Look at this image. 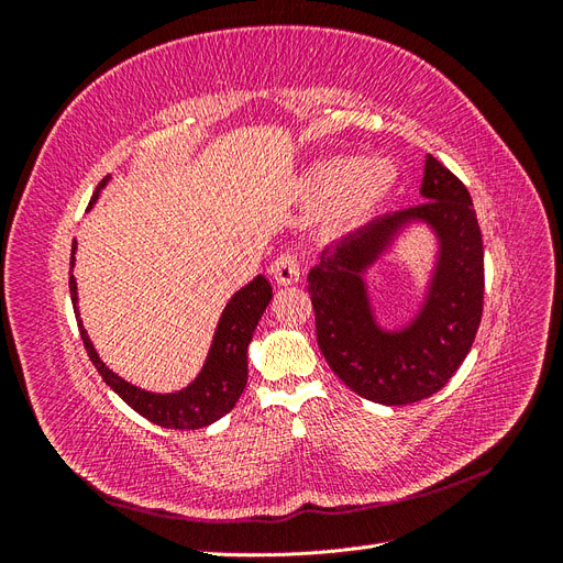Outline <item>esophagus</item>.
Returning <instances> with one entry per match:
<instances>
[{
  "label": "esophagus",
  "instance_id": "obj_1",
  "mask_svg": "<svg viewBox=\"0 0 563 563\" xmlns=\"http://www.w3.org/2000/svg\"><path fill=\"white\" fill-rule=\"evenodd\" d=\"M269 272H272V279H275L279 286H291L300 279V267L291 253H282L279 258L272 263Z\"/></svg>",
  "mask_w": 563,
  "mask_h": 563
}]
</instances>
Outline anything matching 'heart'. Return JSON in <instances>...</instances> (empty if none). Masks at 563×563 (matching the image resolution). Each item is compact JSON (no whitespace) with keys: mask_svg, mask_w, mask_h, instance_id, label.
I'll list each match as a JSON object with an SVG mask.
<instances>
[{"mask_svg":"<svg viewBox=\"0 0 563 563\" xmlns=\"http://www.w3.org/2000/svg\"><path fill=\"white\" fill-rule=\"evenodd\" d=\"M397 185L399 168L391 159L338 155L310 166L300 197L321 203L319 223L329 234H350L376 218Z\"/></svg>","mask_w":563,"mask_h":563,"instance_id":"1","label":"heart"}]
</instances>
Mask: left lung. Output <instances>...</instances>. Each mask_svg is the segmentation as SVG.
Segmentation results:
<instances>
[{"label":"left lung","mask_w":563,"mask_h":563,"mask_svg":"<svg viewBox=\"0 0 563 563\" xmlns=\"http://www.w3.org/2000/svg\"><path fill=\"white\" fill-rule=\"evenodd\" d=\"M422 203L373 220L321 251L310 269L317 343L331 371L356 395L404 406L432 397L465 362L484 310V244L472 197L432 155ZM411 222H424L440 251L421 312L399 332L377 327L363 275Z\"/></svg>","instance_id":"left-lung-1"}]
</instances>
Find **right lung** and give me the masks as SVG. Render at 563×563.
<instances>
[{"label":"right lung","instance_id":"obj_1","mask_svg":"<svg viewBox=\"0 0 563 563\" xmlns=\"http://www.w3.org/2000/svg\"><path fill=\"white\" fill-rule=\"evenodd\" d=\"M106 183L108 178H103V183L98 185V190L100 187H106ZM98 190L89 201V209L98 199ZM75 246L77 242L73 244L70 267H75ZM70 296L75 305V314L79 317L77 282L73 275H70ZM269 300H272V286L263 275H258L244 288H240V291H236L225 305L223 314H220L209 356L207 362H203L199 376L185 389L172 391V395H155V391L141 389L126 383L124 378H119L117 373H112L103 362H100V356L89 340V333L84 329L81 319H77V327L84 340V347L89 352V360L93 362L100 376H103V380L133 408L135 413H141L150 422H155L166 430H199L216 422L218 418H223L225 413H230L234 404L240 401L249 380L246 350Z\"/></svg>","mask_w":563,"mask_h":563}]
</instances>
